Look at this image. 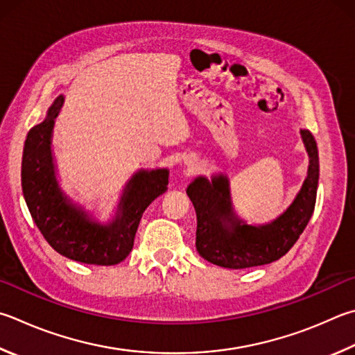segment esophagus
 Listing matches in <instances>:
<instances>
[{
  "label": "esophagus",
  "mask_w": 355,
  "mask_h": 355,
  "mask_svg": "<svg viewBox=\"0 0 355 355\" xmlns=\"http://www.w3.org/2000/svg\"><path fill=\"white\" fill-rule=\"evenodd\" d=\"M191 167H196V164H194V161H191V164H189Z\"/></svg>",
  "instance_id": "34e87169"
}]
</instances>
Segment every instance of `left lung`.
Masks as SVG:
<instances>
[{
  "instance_id": "1",
  "label": "left lung",
  "mask_w": 355,
  "mask_h": 355,
  "mask_svg": "<svg viewBox=\"0 0 355 355\" xmlns=\"http://www.w3.org/2000/svg\"><path fill=\"white\" fill-rule=\"evenodd\" d=\"M301 137L311 158L307 178L288 209L266 227L245 225L234 216L227 177H214L211 183L198 177L188 186L186 194L197 214L196 247L203 259L225 268L266 266L300 239L313 214L320 175L317 143L309 130H301Z\"/></svg>"
}]
</instances>
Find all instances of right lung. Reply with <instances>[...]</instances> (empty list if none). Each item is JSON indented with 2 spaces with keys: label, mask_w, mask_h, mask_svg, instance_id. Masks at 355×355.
Segmentation results:
<instances>
[{
  "label": "right lung",
  "mask_w": 355,
  "mask_h": 355,
  "mask_svg": "<svg viewBox=\"0 0 355 355\" xmlns=\"http://www.w3.org/2000/svg\"><path fill=\"white\" fill-rule=\"evenodd\" d=\"M59 96L46 119L28 133L21 161L23 196L37 228L57 253L93 266H116L130 254L141 216L169 184V172H138L127 184L119 212L112 223L98 225L71 205L55 182L51 133L60 112Z\"/></svg>",
  "instance_id": "obj_1"
}]
</instances>
